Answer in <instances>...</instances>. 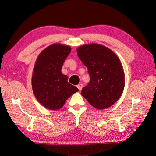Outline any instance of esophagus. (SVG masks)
Here are the masks:
<instances>
[{"label":"esophagus","mask_w":156,"mask_h":156,"mask_svg":"<svg viewBox=\"0 0 156 156\" xmlns=\"http://www.w3.org/2000/svg\"><path fill=\"white\" fill-rule=\"evenodd\" d=\"M77 87L79 88V90H81L82 88H83V84H79L77 86Z\"/></svg>","instance_id":"1"}]
</instances>
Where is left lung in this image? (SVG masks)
<instances>
[{
	"label": "left lung",
	"instance_id": "obj_1",
	"mask_svg": "<svg viewBox=\"0 0 156 156\" xmlns=\"http://www.w3.org/2000/svg\"><path fill=\"white\" fill-rule=\"evenodd\" d=\"M77 51L90 78L82 89V96L98 109L109 107L120 98L124 88L120 60L111 49L99 44L82 45Z\"/></svg>",
	"mask_w": 156,
	"mask_h": 156
}]
</instances>
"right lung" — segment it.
Returning <instances> with one entry per match:
<instances>
[{"label":"right lung","instance_id":"add662e5","mask_svg":"<svg viewBox=\"0 0 156 156\" xmlns=\"http://www.w3.org/2000/svg\"><path fill=\"white\" fill-rule=\"evenodd\" d=\"M70 52L69 46L53 44L45 49L37 58L32 79L33 93L37 100L49 109L62 108L67 99L79 91L61 72Z\"/></svg>","mask_w":156,"mask_h":156}]
</instances>
